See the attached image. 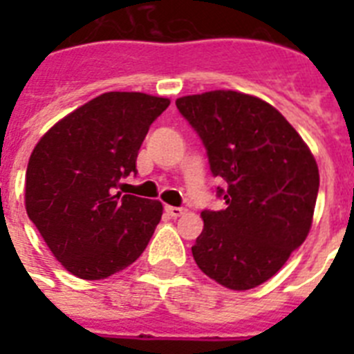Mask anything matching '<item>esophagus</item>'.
<instances>
[{
    "instance_id": "esophagus-1",
    "label": "esophagus",
    "mask_w": 354,
    "mask_h": 354,
    "mask_svg": "<svg viewBox=\"0 0 354 354\" xmlns=\"http://www.w3.org/2000/svg\"><path fill=\"white\" fill-rule=\"evenodd\" d=\"M165 211H167L171 218H179V216H183L184 212H186V209L174 207V205H167V207H165Z\"/></svg>"
}]
</instances>
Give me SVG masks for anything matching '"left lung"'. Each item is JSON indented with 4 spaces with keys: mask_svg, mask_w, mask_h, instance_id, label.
<instances>
[{
    "mask_svg": "<svg viewBox=\"0 0 354 354\" xmlns=\"http://www.w3.org/2000/svg\"><path fill=\"white\" fill-rule=\"evenodd\" d=\"M196 131L221 211H202L192 248L209 278L234 290L270 280L308 236L319 192L314 156L283 115L259 97L214 90L175 101Z\"/></svg>",
    "mask_w": 354,
    "mask_h": 354,
    "instance_id": "obj_1",
    "label": "left lung"
}]
</instances>
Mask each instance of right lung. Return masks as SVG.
<instances>
[{
  "label": "right lung",
  "instance_id": "add662e5",
  "mask_svg": "<svg viewBox=\"0 0 354 354\" xmlns=\"http://www.w3.org/2000/svg\"><path fill=\"white\" fill-rule=\"evenodd\" d=\"M168 104L140 92L102 93L55 124L31 152L26 212L68 273L102 280L149 245L161 202L115 189L138 171L140 147Z\"/></svg>",
  "mask_w": 354,
  "mask_h": 354
}]
</instances>
